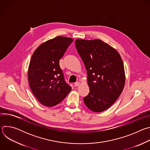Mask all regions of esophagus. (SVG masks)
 <instances>
[{
  "label": "esophagus",
  "mask_w": 150,
  "mask_h": 150,
  "mask_svg": "<svg viewBox=\"0 0 150 150\" xmlns=\"http://www.w3.org/2000/svg\"><path fill=\"white\" fill-rule=\"evenodd\" d=\"M74 84H75V85L76 87H78L79 85H80V82H76Z\"/></svg>",
  "instance_id": "esophagus-1"
}]
</instances>
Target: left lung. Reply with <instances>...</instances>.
I'll use <instances>...</instances> for the list:
<instances>
[{"mask_svg": "<svg viewBox=\"0 0 150 150\" xmlns=\"http://www.w3.org/2000/svg\"><path fill=\"white\" fill-rule=\"evenodd\" d=\"M75 44L87 72L90 93L83 102L93 112H103L114 104L124 88L122 59L115 49L99 39H76Z\"/></svg>", "mask_w": 150, "mask_h": 150, "instance_id": "left-lung-1", "label": "left lung"}]
</instances>
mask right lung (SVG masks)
<instances>
[{
	"label": "right lung",
	"instance_id": "right-lung-1",
	"mask_svg": "<svg viewBox=\"0 0 150 150\" xmlns=\"http://www.w3.org/2000/svg\"><path fill=\"white\" fill-rule=\"evenodd\" d=\"M73 39L57 36L40 45L31 57L28 78L32 93L46 107L60 103L71 91L59 66V60L65 54Z\"/></svg>",
	"mask_w": 150,
	"mask_h": 150
}]
</instances>
